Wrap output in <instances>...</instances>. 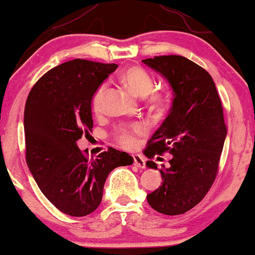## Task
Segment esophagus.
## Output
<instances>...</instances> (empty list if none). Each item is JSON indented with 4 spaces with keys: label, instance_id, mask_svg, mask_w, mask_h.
Returning <instances> with one entry per match:
<instances>
[{
    "label": "esophagus",
    "instance_id": "1",
    "mask_svg": "<svg viewBox=\"0 0 255 255\" xmlns=\"http://www.w3.org/2000/svg\"><path fill=\"white\" fill-rule=\"evenodd\" d=\"M133 161H134V165L138 166V167L144 168L145 167V159H144L141 155H133Z\"/></svg>",
    "mask_w": 255,
    "mask_h": 255
}]
</instances>
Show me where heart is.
<instances>
[{
    "label": "heart",
    "mask_w": 255,
    "mask_h": 255,
    "mask_svg": "<svg viewBox=\"0 0 255 255\" xmlns=\"http://www.w3.org/2000/svg\"><path fill=\"white\" fill-rule=\"evenodd\" d=\"M122 82L128 89L136 96H148V104L152 109H161L166 104V95L154 90L155 83L149 72L141 67H129L122 74ZM106 84H101L94 93L92 107L95 114H101L104 105V96ZM146 133V127L143 123H134L130 126H122L117 129L116 139L121 146L126 149H134L139 144V138Z\"/></svg>",
    "instance_id": "1"
}]
</instances>
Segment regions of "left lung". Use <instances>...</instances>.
<instances>
[{
	"label": "left lung",
	"mask_w": 255,
	"mask_h": 255,
	"mask_svg": "<svg viewBox=\"0 0 255 255\" xmlns=\"http://www.w3.org/2000/svg\"><path fill=\"white\" fill-rule=\"evenodd\" d=\"M143 63L161 73L173 90L171 111L149 139L146 166L155 155L170 152V167L160 170L162 184L146 195L149 205L165 215L184 214L199 204L219 171L227 128L210 74L183 56H155Z\"/></svg>",
	"instance_id": "obj_1"
}]
</instances>
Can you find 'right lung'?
I'll use <instances>...</instances> for the list:
<instances>
[{
  "label": "right lung",
  "instance_id": "obj_1",
  "mask_svg": "<svg viewBox=\"0 0 255 255\" xmlns=\"http://www.w3.org/2000/svg\"><path fill=\"white\" fill-rule=\"evenodd\" d=\"M117 64L68 61L45 73L31 88L24 110L25 160L40 191L62 213L85 216L103 199L114 168L132 165L127 152L110 146L89 159L77 145L92 132V99Z\"/></svg>",
  "mask_w": 255,
  "mask_h": 255
}]
</instances>
